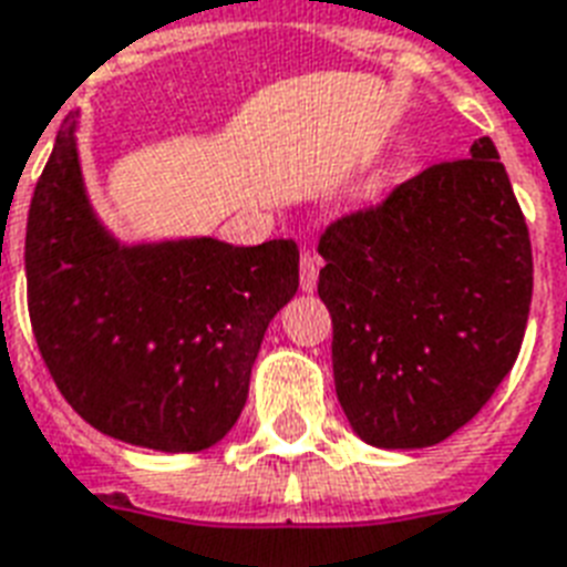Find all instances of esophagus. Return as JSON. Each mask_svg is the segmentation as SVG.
<instances>
[{"label": "esophagus", "instance_id": "obj_1", "mask_svg": "<svg viewBox=\"0 0 567 567\" xmlns=\"http://www.w3.org/2000/svg\"><path fill=\"white\" fill-rule=\"evenodd\" d=\"M298 275H301V292H313L316 284H319V257H313L310 251L301 254V269H298Z\"/></svg>", "mask_w": 567, "mask_h": 567}]
</instances>
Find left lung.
Returning a JSON list of instances; mask_svg holds the SVG:
<instances>
[{
	"instance_id": "obj_1",
	"label": "left lung",
	"mask_w": 567,
	"mask_h": 567,
	"mask_svg": "<svg viewBox=\"0 0 567 567\" xmlns=\"http://www.w3.org/2000/svg\"><path fill=\"white\" fill-rule=\"evenodd\" d=\"M319 254L358 437L423 450L471 423L515 367L533 301L529 230L494 142L328 224Z\"/></svg>"
}]
</instances>
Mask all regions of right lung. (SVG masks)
Here are the masks:
<instances>
[{"mask_svg":"<svg viewBox=\"0 0 567 567\" xmlns=\"http://www.w3.org/2000/svg\"><path fill=\"white\" fill-rule=\"evenodd\" d=\"M25 287L43 363L85 423L200 452L243 414L262 333L298 289V245H121L87 204L64 117L29 206Z\"/></svg>","mask_w":567,"mask_h":567,"instance_id":"right-lung-1","label":"right lung"}]
</instances>
